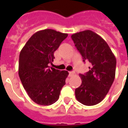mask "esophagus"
<instances>
[{
    "label": "esophagus",
    "mask_w": 128,
    "mask_h": 128,
    "mask_svg": "<svg viewBox=\"0 0 128 128\" xmlns=\"http://www.w3.org/2000/svg\"><path fill=\"white\" fill-rule=\"evenodd\" d=\"M75 74V72L74 71H70L69 72V76L70 77H71V76H72V75Z\"/></svg>",
    "instance_id": "obj_1"
}]
</instances>
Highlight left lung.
Instances as JSON below:
<instances>
[{"label":"left lung","instance_id":"8db88e82","mask_svg":"<svg viewBox=\"0 0 128 128\" xmlns=\"http://www.w3.org/2000/svg\"><path fill=\"white\" fill-rule=\"evenodd\" d=\"M71 38L83 61L91 64L89 71L80 74L82 84L75 89L76 99L85 106H94L104 99L114 82L115 56L104 40L90 30L72 34Z\"/></svg>","mask_w":128,"mask_h":128}]
</instances>
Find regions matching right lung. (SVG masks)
Instances as JSON below:
<instances>
[{"instance_id": "right-lung-1", "label": "right lung", "mask_w": 128, "mask_h": 128, "mask_svg": "<svg viewBox=\"0 0 128 128\" xmlns=\"http://www.w3.org/2000/svg\"><path fill=\"white\" fill-rule=\"evenodd\" d=\"M67 34L53 29L36 32L27 41L19 56L18 74L24 88L35 103L49 106L58 101L68 72L50 68L54 52Z\"/></svg>"}]
</instances>
